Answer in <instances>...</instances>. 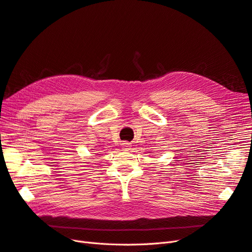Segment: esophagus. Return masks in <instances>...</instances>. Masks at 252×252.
<instances>
[{
  "label": "esophagus",
  "mask_w": 252,
  "mask_h": 252,
  "mask_svg": "<svg viewBox=\"0 0 252 252\" xmlns=\"http://www.w3.org/2000/svg\"><path fill=\"white\" fill-rule=\"evenodd\" d=\"M122 148H123L125 151H129L131 149V144H129V143H123L122 144Z\"/></svg>",
  "instance_id": "esophagus-1"
}]
</instances>
